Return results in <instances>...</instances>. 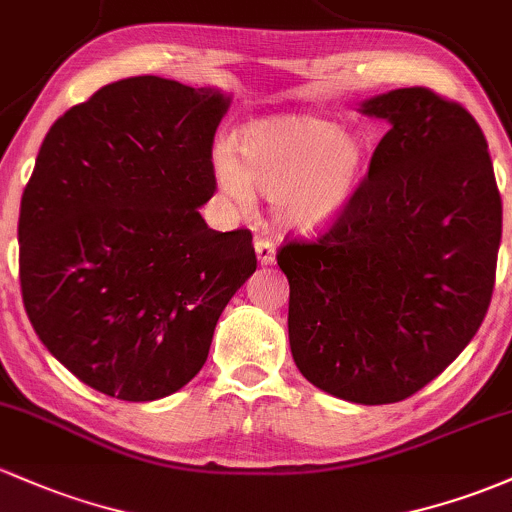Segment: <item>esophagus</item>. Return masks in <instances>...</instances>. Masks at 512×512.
I'll return each mask as SVG.
<instances>
[{"label":"esophagus","mask_w":512,"mask_h":512,"mask_svg":"<svg viewBox=\"0 0 512 512\" xmlns=\"http://www.w3.org/2000/svg\"><path fill=\"white\" fill-rule=\"evenodd\" d=\"M256 254H258V261L263 263V266H268V263L276 261V244H273L268 236H256Z\"/></svg>","instance_id":"1"}]
</instances>
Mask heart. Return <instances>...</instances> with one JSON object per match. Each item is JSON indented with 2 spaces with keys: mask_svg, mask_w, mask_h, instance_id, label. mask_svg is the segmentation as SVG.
I'll return each instance as SVG.
<instances>
[{
  "mask_svg": "<svg viewBox=\"0 0 512 512\" xmlns=\"http://www.w3.org/2000/svg\"><path fill=\"white\" fill-rule=\"evenodd\" d=\"M364 166V141L315 114H276L241 131L239 156L229 144L212 153L219 190L246 207L254 190L271 197L283 227L317 232L337 219Z\"/></svg>",
  "mask_w": 512,
  "mask_h": 512,
  "instance_id": "obj_1",
  "label": "heart"
}]
</instances>
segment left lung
<instances>
[{
    "label": "left lung",
    "instance_id": "left-lung-1",
    "mask_svg": "<svg viewBox=\"0 0 512 512\" xmlns=\"http://www.w3.org/2000/svg\"><path fill=\"white\" fill-rule=\"evenodd\" d=\"M386 119L344 210L288 239V337L300 373L342 400L400 403L474 339L491 305L503 205L486 136L459 102L403 87L361 104Z\"/></svg>",
    "mask_w": 512,
    "mask_h": 512
}]
</instances>
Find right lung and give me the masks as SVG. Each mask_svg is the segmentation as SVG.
Here are the masks:
<instances>
[{
	"label": "right lung",
	"mask_w": 512,
	"mask_h": 512,
	"mask_svg": "<svg viewBox=\"0 0 512 512\" xmlns=\"http://www.w3.org/2000/svg\"><path fill=\"white\" fill-rule=\"evenodd\" d=\"M212 87L139 75L70 107L21 195L19 280L38 339L70 373L129 403L166 398L207 361L256 271L249 229L214 232Z\"/></svg>",
	"instance_id": "right-lung-1"
}]
</instances>
